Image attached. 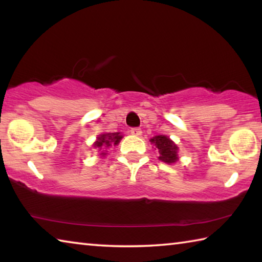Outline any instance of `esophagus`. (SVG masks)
Wrapping results in <instances>:
<instances>
[{
    "instance_id": "34e87169",
    "label": "esophagus",
    "mask_w": 262,
    "mask_h": 262,
    "mask_svg": "<svg viewBox=\"0 0 262 262\" xmlns=\"http://www.w3.org/2000/svg\"><path fill=\"white\" fill-rule=\"evenodd\" d=\"M130 134H132V135H135V136H140V135L142 134L141 128H137V127L132 128V129H130Z\"/></svg>"
}]
</instances>
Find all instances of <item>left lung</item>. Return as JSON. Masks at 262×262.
<instances>
[{"label": "left lung", "mask_w": 262, "mask_h": 262, "mask_svg": "<svg viewBox=\"0 0 262 262\" xmlns=\"http://www.w3.org/2000/svg\"><path fill=\"white\" fill-rule=\"evenodd\" d=\"M151 143L156 145V148L158 149L159 152V157L158 159H161L162 162L165 163H174L178 159V155H177V151H178V147L172 142L167 136H163V135H157L152 137L150 140Z\"/></svg>", "instance_id": "left-lung-1"}]
</instances>
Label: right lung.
<instances>
[{"mask_svg": "<svg viewBox=\"0 0 262 262\" xmlns=\"http://www.w3.org/2000/svg\"><path fill=\"white\" fill-rule=\"evenodd\" d=\"M122 139V136L120 135V133H108V134H103L98 136V141L95 142V148H104V147H110V145H117L120 140ZM105 155L104 152H101Z\"/></svg>", "mask_w": 262, "mask_h": 262, "instance_id": "1", "label": "right lung"}]
</instances>
